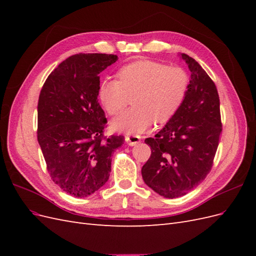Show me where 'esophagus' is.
Returning <instances> with one entry per match:
<instances>
[{"label":"esophagus","mask_w":256,"mask_h":256,"mask_svg":"<svg viewBox=\"0 0 256 256\" xmlns=\"http://www.w3.org/2000/svg\"><path fill=\"white\" fill-rule=\"evenodd\" d=\"M125 140H126V142L130 145V146H134V145H136L138 143H140L141 142V136H129V134H127L126 136H125Z\"/></svg>","instance_id":"obj_1"}]
</instances>
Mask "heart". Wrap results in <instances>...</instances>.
<instances>
[{"instance_id": "b5f03b06", "label": "heart", "mask_w": 256, "mask_h": 256, "mask_svg": "<svg viewBox=\"0 0 256 256\" xmlns=\"http://www.w3.org/2000/svg\"><path fill=\"white\" fill-rule=\"evenodd\" d=\"M120 80L106 79L99 99L110 115L120 114L134 97V109L112 120V127L128 134L150 129L152 122L164 124L180 109L189 90V74L178 66L141 60L124 66Z\"/></svg>"}]
</instances>
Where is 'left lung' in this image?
I'll return each mask as SVG.
<instances>
[{
    "instance_id": "obj_1",
    "label": "left lung",
    "mask_w": 256,
    "mask_h": 256,
    "mask_svg": "<svg viewBox=\"0 0 256 256\" xmlns=\"http://www.w3.org/2000/svg\"><path fill=\"white\" fill-rule=\"evenodd\" d=\"M191 72L182 104L154 138H145L152 148L142 168L144 182L166 198L187 194L212 168L222 131L220 100L214 81L198 62L184 53Z\"/></svg>"
}]
</instances>
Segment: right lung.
I'll return each mask as SVG.
<instances>
[{
  "mask_svg": "<svg viewBox=\"0 0 256 256\" xmlns=\"http://www.w3.org/2000/svg\"><path fill=\"white\" fill-rule=\"evenodd\" d=\"M118 60L114 54H74L40 90L37 140L51 180L76 198L88 196L108 182L112 152L125 141L104 136L106 118L97 98L99 74Z\"/></svg>",
  "mask_w": 256,
  "mask_h": 256,
  "instance_id": "right-lung-1",
  "label": "right lung"
}]
</instances>
